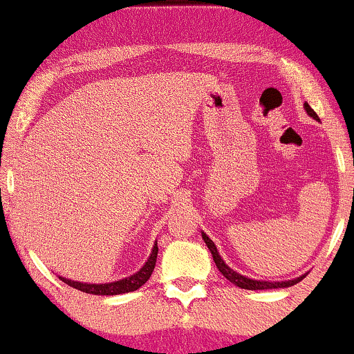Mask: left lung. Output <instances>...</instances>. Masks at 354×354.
Wrapping results in <instances>:
<instances>
[{
	"label": "left lung",
	"instance_id": "obj_1",
	"mask_svg": "<svg viewBox=\"0 0 354 354\" xmlns=\"http://www.w3.org/2000/svg\"><path fill=\"white\" fill-rule=\"evenodd\" d=\"M304 109H306L308 115L315 118V120H319L318 115H316V113H315V109H313L308 103H304ZM201 236H203V239H205L206 246L209 248L211 254H213V259H214V263H216L219 273L225 276V278L228 279V281H231L233 284H236L238 288H243V290H251V291H253V290H276V288H288V286H293V284H296V283H299L304 278V276H299V278L291 279V281H279V283L254 281V279H250V278H246V276H241L239 273H236V271L231 270L228 265H225V261H223V259H221V256L218 254V250H216V246H214V243L211 241V239L206 236L205 233H201Z\"/></svg>",
	"mask_w": 354,
	"mask_h": 354
}]
</instances>
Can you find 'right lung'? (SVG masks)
<instances>
[{"label": "right lung", "instance_id": "add662e5", "mask_svg": "<svg viewBox=\"0 0 354 354\" xmlns=\"http://www.w3.org/2000/svg\"><path fill=\"white\" fill-rule=\"evenodd\" d=\"M156 258H158V245H154L151 256H149L148 261L145 263V266L141 268L138 273L128 276V278L120 279V281H115V283L89 284V283L71 281V279L63 278V276H59V279L63 283H66L68 286L76 288V290L83 291V293H88V295H101V296L123 295V293H129V291H136L138 288H141L146 281H148L149 276H151L153 270H154V265H156Z\"/></svg>", "mask_w": 354, "mask_h": 354}]
</instances>
